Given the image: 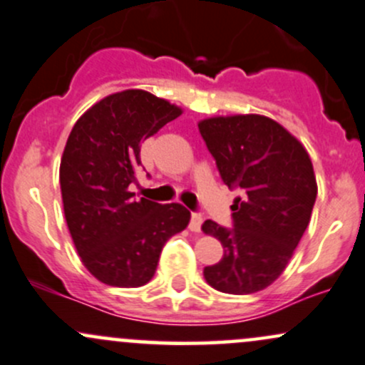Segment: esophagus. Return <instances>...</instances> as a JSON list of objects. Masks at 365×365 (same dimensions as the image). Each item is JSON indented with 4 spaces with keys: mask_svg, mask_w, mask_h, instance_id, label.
I'll list each match as a JSON object with an SVG mask.
<instances>
[{
    "mask_svg": "<svg viewBox=\"0 0 365 365\" xmlns=\"http://www.w3.org/2000/svg\"><path fill=\"white\" fill-rule=\"evenodd\" d=\"M203 224V215L200 212H191V220H190V229L191 231L198 232L202 229Z\"/></svg>",
    "mask_w": 365,
    "mask_h": 365,
    "instance_id": "34e87169",
    "label": "esophagus"
}]
</instances>
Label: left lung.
Listing matches in <instances>:
<instances>
[{"label":"left lung","mask_w":365,"mask_h":365,"mask_svg":"<svg viewBox=\"0 0 365 365\" xmlns=\"http://www.w3.org/2000/svg\"><path fill=\"white\" fill-rule=\"evenodd\" d=\"M229 190L232 227L205 220L203 232L222 243L224 257L203 269L212 288L248 294L281 276L310 222L317 196L314 167L302 143L272 118L214 117L198 124Z\"/></svg>","instance_id":"1"}]
</instances>
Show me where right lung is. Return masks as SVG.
<instances>
[{
    "label": "right lung",
    "instance_id": "1",
    "mask_svg": "<svg viewBox=\"0 0 365 365\" xmlns=\"http://www.w3.org/2000/svg\"><path fill=\"white\" fill-rule=\"evenodd\" d=\"M181 108L141 89L110 94L72 128L60 163L63 212L77 253L96 279L138 288L155 271L163 245L190 222L179 203L136 202L141 143Z\"/></svg>",
    "mask_w": 365,
    "mask_h": 365
}]
</instances>
